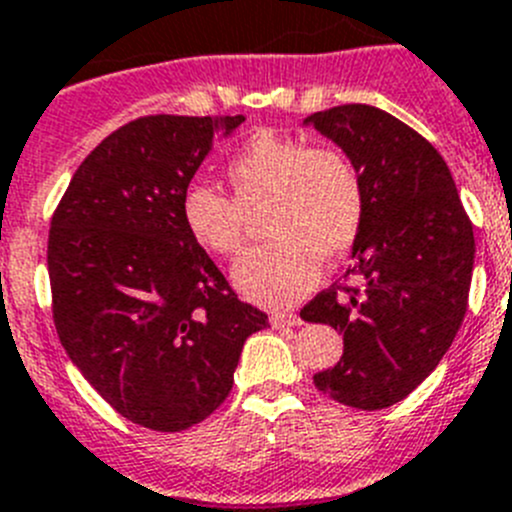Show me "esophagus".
<instances>
[{"instance_id":"34e87169","label":"esophagus","mask_w":512,"mask_h":512,"mask_svg":"<svg viewBox=\"0 0 512 512\" xmlns=\"http://www.w3.org/2000/svg\"><path fill=\"white\" fill-rule=\"evenodd\" d=\"M271 325L274 328H297V325H302V318L295 315V312H274L271 315Z\"/></svg>"}]
</instances>
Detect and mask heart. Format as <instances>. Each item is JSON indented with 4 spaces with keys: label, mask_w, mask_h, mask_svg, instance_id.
I'll list each match as a JSON object with an SVG mask.
<instances>
[{
    "label": "heart",
    "mask_w": 512,
    "mask_h": 512,
    "mask_svg": "<svg viewBox=\"0 0 512 512\" xmlns=\"http://www.w3.org/2000/svg\"><path fill=\"white\" fill-rule=\"evenodd\" d=\"M235 197L210 182L184 187L179 212L189 238L215 256H235L246 238L248 212L269 205L274 243L253 248L233 266V284L246 300L284 307L307 295L320 259H343L364 225V179L338 148L259 133L228 166Z\"/></svg>",
    "instance_id": "1"
}]
</instances>
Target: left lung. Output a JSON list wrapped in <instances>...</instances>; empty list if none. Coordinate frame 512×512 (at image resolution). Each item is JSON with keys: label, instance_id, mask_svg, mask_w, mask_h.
I'll use <instances>...</instances> for the list:
<instances>
[{"label": "left lung", "instance_id": "left-lung-1", "mask_svg": "<svg viewBox=\"0 0 512 512\" xmlns=\"http://www.w3.org/2000/svg\"><path fill=\"white\" fill-rule=\"evenodd\" d=\"M364 179L366 212L354 264L359 287L320 292L302 320L343 333V356L315 374L341 405L382 410L405 400L459 333L474 269V233L441 153L390 112L343 104L305 117Z\"/></svg>", "mask_w": 512, "mask_h": 512}]
</instances>
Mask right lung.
<instances>
[{
	"label": "right lung",
	"instance_id": "add662e5",
	"mask_svg": "<svg viewBox=\"0 0 512 512\" xmlns=\"http://www.w3.org/2000/svg\"><path fill=\"white\" fill-rule=\"evenodd\" d=\"M243 115H148L76 169L48 235L53 320L74 366L122 418L174 433L230 395L269 318L189 238L182 192Z\"/></svg>",
	"mask_w": 512,
	"mask_h": 512
}]
</instances>
